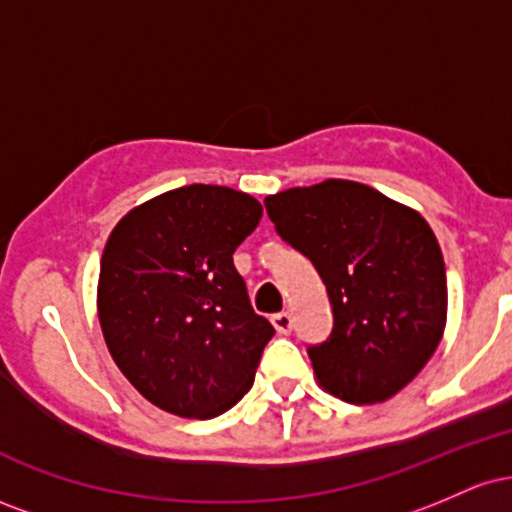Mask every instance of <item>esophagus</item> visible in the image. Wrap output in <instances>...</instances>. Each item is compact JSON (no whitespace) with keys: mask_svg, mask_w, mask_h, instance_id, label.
<instances>
[{"mask_svg":"<svg viewBox=\"0 0 512 512\" xmlns=\"http://www.w3.org/2000/svg\"><path fill=\"white\" fill-rule=\"evenodd\" d=\"M272 325L279 334H289L293 330V317L289 313H276L272 315Z\"/></svg>","mask_w":512,"mask_h":512,"instance_id":"1","label":"esophagus"}]
</instances>
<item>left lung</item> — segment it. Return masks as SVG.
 Returning a JSON list of instances; mask_svg holds the SVG:
<instances>
[{
    "label": "left lung",
    "instance_id": "1",
    "mask_svg": "<svg viewBox=\"0 0 512 512\" xmlns=\"http://www.w3.org/2000/svg\"><path fill=\"white\" fill-rule=\"evenodd\" d=\"M264 207L330 296L332 334L308 346L317 383L351 404L397 395L438 349L448 317L443 252L424 216L351 180L291 187Z\"/></svg>",
    "mask_w": 512,
    "mask_h": 512
}]
</instances>
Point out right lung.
<instances>
[{
	"instance_id": "1",
	"label": "right lung",
	"mask_w": 512,
	"mask_h": 512,
	"mask_svg": "<svg viewBox=\"0 0 512 512\" xmlns=\"http://www.w3.org/2000/svg\"><path fill=\"white\" fill-rule=\"evenodd\" d=\"M260 219L245 192L185 185L110 233L98 320L117 368L158 409L214 419L252 387L274 327L252 310L233 252Z\"/></svg>"
}]
</instances>
